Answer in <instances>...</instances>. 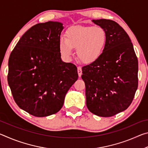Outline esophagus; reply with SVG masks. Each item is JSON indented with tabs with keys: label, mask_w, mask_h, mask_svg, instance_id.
<instances>
[{
	"label": "esophagus",
	"mask_w": 148,
	"mask_h": 148,
	"mask_svg": "<svg viewBox=\"0 0 148 148\" xmlns=\"http://www.w3.org/2000/svg\"><path fill=\"white\" fill-rule=\"evenodd\" d=\"M77 73H78L79 77H81L82 74V67L78 66L77 67Z\"/></svg>",
	"instance_id": "1"
}]
</instances>
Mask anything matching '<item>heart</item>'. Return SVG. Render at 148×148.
<instances>
[{"instance_id": "1", "label": "heart", "mask_w": 148, "mask_h": 148, "mask_svg": "<svg viewBox=\"0 0 148 148\" xmlns=\"http://www.w3.org/2000/svg\"><path fill=\"white\" fill-rule=\"evenodd\" d=\"M106 42V32L101 27L74 26L67 30L65 38H60L59 49L64 59L70 60L76 49L77 57L91 64L103 54Z\"/></svg>"}]
</instances>
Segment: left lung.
I'll list each match as a JSON object with an SVG mask.
<instances>
[{
  "instance_id": "8db88e82",
  "label": "left lung",
  "mask_w": 148,
  "mask_h": 148,
  "mask_svg": "<svg viewBox=\"0 0 148 148\" xmlns=\"http://www.w3.org/2000/svg\"><path fill=\"white\" fill-rule=\"evenodd\" d=\"M103 28L107 42L103 54L82 68L86 105L91 113L111 117L126 110L138 87V63L129 35L110 19H92Z\"/></svg>"
}]
</instances>
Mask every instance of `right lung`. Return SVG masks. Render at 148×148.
Returning a JSON list of instances; mask_svg holds the SVG:
<instances>
[{
	"label": "right lung",
	"instance_id": "1",
	"mask_svg": "<svg viewBox=\"0 0 148 148\" xmlns=\"http://www.w3.org/2000/svg\"><path fill=\"white\" fill-rule=\"evenodd\" d=\"M63 24L49 21L32 26L9 57L8 82L20 108L36 117L58 112L77 79V68L62 61L59 44Z\"/></svg>",
	"mask_w": 148,
	"mask_h": 148
}]
</instances>
